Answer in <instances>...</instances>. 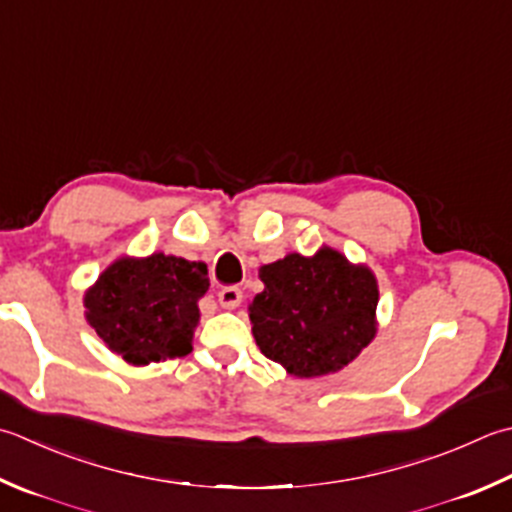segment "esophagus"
Listing matches in <instances>:
<instances>
[{
    "label": "esophagus",
    "instance_id": "1",
    "mask_svg": "<svg viewBox=\"0 0 512 512\" xmlns=\"http://www.w3.org/2000/svg\"><path fill=\"white\" fill-rule=\"evenodd\" d=\"M217 299H219V304H222V308L233 310V308L242 304V290H239L237 286H226V288L219 290Z\"/></svg>",
    "mask_w": 512,
    "mask_h": 512
}]
</instances>
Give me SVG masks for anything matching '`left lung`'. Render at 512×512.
I'll list each match as a JSON object with an SVG mask.
<instances>
[{
    "label": "left lung",
    "mask_w": 512,
    "mask_h": 512,
    "mask_svg": "<svg viewBox=\"0 0 512 512\" xmlns=\"http://www.w3.org/2000/svg\"><path fill=\"white\" fill-rule=\"evenodd\" d=\"M264 290L248 306L259 350L288 375L310 379L348 366L377 335V277L322 246L259 268Z\"/></svg>",
    "instance_id": "left-lung-1"
}]
</instances>
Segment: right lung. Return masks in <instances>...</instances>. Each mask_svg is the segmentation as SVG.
I'll use <instances>...</instances> for the list:
<instances>
[{"instance_id": "obj_1", "label": "right lung", "mask_w": 512, "mask_h": 512, "mask_svg": "<svg viewBox=\"0 0 512 512\" xmlns=\"http://www.w3.org/2000/svg\"><path fill=\"white\" fill-rule=\"evenodd\" d=\"M206 290L204 262L122 255L84 293V315L110 353L130 366H148L193 350L197 302Z\"/></svg>"}]
</instances>
